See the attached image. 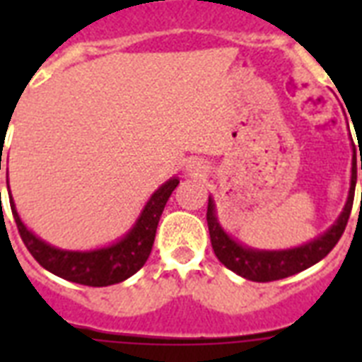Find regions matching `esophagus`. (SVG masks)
Segmentation results:
<instances>
[{
    "label": "esophagus",
    "mask_w": 362,
    "mask_h": 362,
    "mask_svg": "<svg viewBox=\"0 0 362 362\" xmlns=\"http://www.w3.org/2000/svg\"><path fill=\"white\" fill-rule=\"evenodd\" d=\"M187 170H189L192 175H199V173H203V167H201V163H197V161H193V163L187 165Z\"/></svg>",
    "instance_id": "obj_1"
}]
</instances>
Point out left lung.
Masks as SVG:
<instances>
[{"label": "left lung", "mask_w": 362, "mask_h": 362, "mask_svg": "<svg viewBox=\"0 0 362 362\" xmlns=\"http://www.w3.org/2000/svg\"><path fill=\"white\" fill-rule=\"evenodd\" d=\"M351 150H354V158H351V180H349L348 199H346L342 212H340L337 221L325 233H321V235H317L312 240L304 242L300 246L286 247V250H259V247L242 244L240 240L231 237L223 229V226L220 223V218H218V212H216L214 197L210 195L209 210H206V221H209L210 242H212V247H214L216 257L220 259L227 269L252 281L281 280V278L297 274L300 270L320 263L321 259L325 257L327 253L337 246V242L340 240L344 229H346L349 214H351L355 184H357V167H361L362 170V158L359 163L357 156H355V146H351Z\"/></svg>", "instance_id": "8db88e82"}]
</instances>
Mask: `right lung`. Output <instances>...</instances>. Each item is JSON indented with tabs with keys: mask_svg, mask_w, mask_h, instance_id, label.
Instances as JSON below:
<instances>
[{
	"mask_svg": "<svg viewBox=\"0 0 362 362\" xmlns=\"http://www.w3.org/2000/svg\"><path fill=\"white\" fill-rule=\"evenodd\" d=\"M178 184H180L178 176H173L165 184H161L150 195L135 223L131 226V229L125 233L124 237H120L112 244L93 247V250H64V247H56L42 240L41 237H37L35 233L25 227V223L20 218L11 189H8V180L7 189L11 210H13L20 237H22L31 255L35 257L37 263L41 264L42 269H47L48 272L64 278V280L82 284V286L103 287L127 280L146 263L148 255L152 252L159 218L163 214V209L169 201L170 193L175 192Z\"/></svg>",
	"mask_w": 362,
	"mask_h": 362,
	"instance_id": "1",
	"label": "right lung"
}]
</instances>
